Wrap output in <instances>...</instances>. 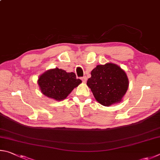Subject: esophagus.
<instances>
[{
    "mask_svg": "<svg viewBox=\"0 0 160 160\" xmlns=\"http://www.w3.org/2000/svg\"><path fill=\"white\" fill-rule=\"evenodd\" d=\"M82 82L83 83H86V81H87V78H86V77H83L82 78Z\"/></svg>",
    "mask_w": 160,
    "mask_h": 160,
    "instance_id": "1",
    "label": "esophagus"
}]
</instances>
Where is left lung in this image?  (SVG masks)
I'll return each mask as SVG.
<instances>
[{"instance_id": "8db88e82", "label": "left lung", "mask_w": 160, "mask_h": 160, "mask_svg": "<svg viewBox=\"0 0 160 160\" xmlns=\"http://www.w3.org/2000/svg\"><path fill=\"white\" fill-rule=\"evenodd\" d=\"M91 74L87 86L100 104L109 107L122 102L128 88V78L124 69L108 62L97 65Z\"/></svg>"}]
</instances>
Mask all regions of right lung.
<instances>
[{
	"instance_id": "1",
	"label": "right lung",
	"mask_w": 160,
	"mask_h": 160,
	"mask_svg": "<svg viewBox=\"0 0 160 160\" xmlns=\"http://www.w3.org/2000/svg\"><path fill=\"white\" fill-rule=\"evenodd\" d=\"M37 83L44 96L57 101L66 98L82 83L74 72H67L58 67L47 70L39 76Z\"/></svg>"
}]
</instances>
